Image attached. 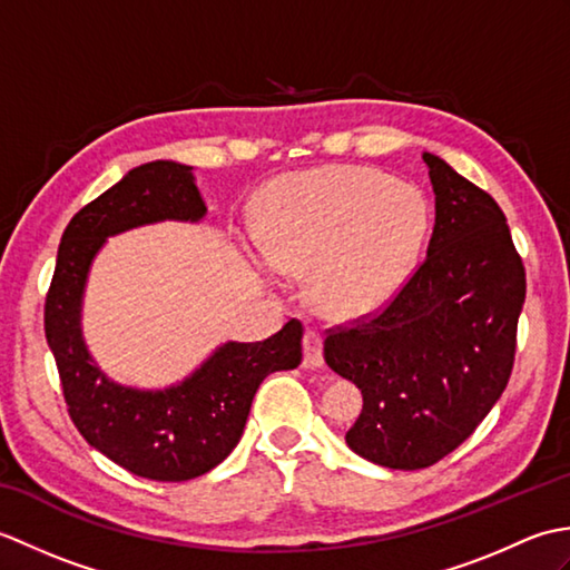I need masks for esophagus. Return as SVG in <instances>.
Masks as SVG:
<instances>
[{"label":"esophagus","instance_id":"obj_1","mask_svg":"<svg viewBox=\"0 0 570 570\" xmlns=\"http://www.w3.org/2000/svg\"><path fill=\"white\" fill-rule=\"evenodd\" d=\"M304 367L306 370L323 367V337L316 331H306L304 335Z\"/></svg>","mask_w":570,"mask_h":570}]
</instances>
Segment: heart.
<instances>
[{
    "label": "heart",
    "mask_w": 570,
    "mask_h": 570,
    "mask_svg": "<svg viewBox=\"0 0 570 570\" xmlns=\"http://www.w3.org/2000/svg\"><path fill=\"white\" fill-rule=\"evenodd\" d=\"M254 257L264 282L308 272V296L328 316L390 301L414 274L429 235L423 193L370 166H323L264 190Z\"/></svg>",
    "instance_id": "b5f03b06"
}]
</instances>
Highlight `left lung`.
<instances>
[{"instance_id":"1","label":"left lung","mask_w":570,"mask_h":570,"mask_svg":"<svg viewBox=\"0 0 570 570\" xmlns=\"http://www.w3.org/2000/svg\"><path fill=\"white\" fill-rule=\"evenodd\" d=\"M435 196L426 259L374 318L333 331L328 367L362 392L350 451L392 470L439 463L510 382L527 278L492 196L423 151Z\"/></svg>"}]
</instances>
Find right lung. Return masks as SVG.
Instances as JSON below:
<instances>
[{"label": "right lung", "mask_w": 570, "mask_h": 570, "mask_svg": "<svg viewBox=\"0 0 570 570\" xmlns=\"http://www.w3.org/2000/svg\"><path fill=\"white\" fill-rule=\"evenodd\" d=\"M208 208L193 166L149 161L72 217L60 237L46 296V341L56 357L68 414L82 439L139 478L184 482L233 453L266 374L301 365L298 321L262 343L217 345L188 377L164 390L119 384L82 337V298L107 237L166 220L200 223Z\"/></svg>", "instance_id": "1"}]
</instances>
